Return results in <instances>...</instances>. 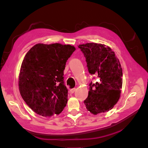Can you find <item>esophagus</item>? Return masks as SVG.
Segmentation results:
<instances>
[{"label":"esophagus","mask_w":148,"mask_h":148,"mask_svg":"<svg viewBox=\"0 0 148 148\" xmlns=\"http://www.w3.org/2000/svg\"><path fill=\"white\" fill-rule=\"evenodd\" d=\"M76 91V88H73V89H70V93L71 94H73V93H74V92Z\"/></svg>","instance_id":"esophagus-1"}]
</instances>
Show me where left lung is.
I'll return each instance as SVG.
<instances>
[{"instance_id":"1","label":"left lung","mask_w":148,"mask_h":148,"mask_svg":"<svg viewBox=\"0 0 148 148\" xmlns=\"http://www.w3.org/2000/svg\"><path fill=\"white\" fill-rule=\"evenodd\" d=\"M89 72L99 81L89 84L88 96L84 101L86 109L94 115L109 111L117 104L122 88V69L111 48L104 44H80Z\"/></svg>"}]
</instances>
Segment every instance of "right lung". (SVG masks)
Masks as SVG:
<instances>
[{"mask_svg":"<svg viewBox=\"0 0 148 148\" xmlns=\"http://www.w3.org/2000/svg\"><path fill=\"white\" fill-rule=\"evenodd\" d=\"M75 50L71 45L39 43L26 53L20 70L19 91L37 114L51 117L64 109L68 90L64 85V70Z\"/></svg>","mask_w":148,"mask_h":148,"instance_id":"obj_1","label":"right lung"}]
</instances>
